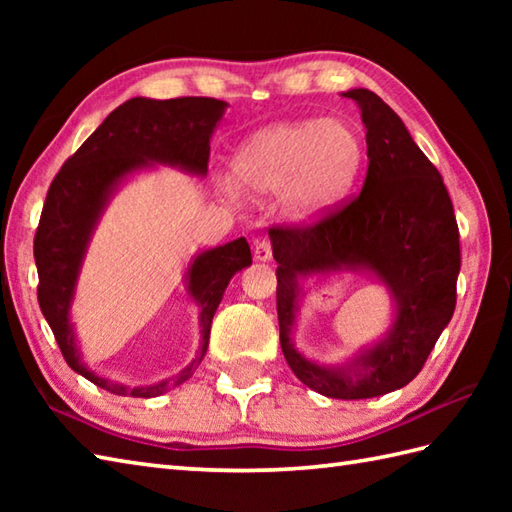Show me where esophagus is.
Here are the masks:
<instances>
[{
    "label": "esophagus",
    "instance_id": "34e87169",
    "mask_svg": "<svg viewBox=\"0 0 512 512\" xmlns=\"http://www.w3.org/2000/svg\"><path fill=\"white\" fill-rule=\"evenodd\" d=\"M255 259L257 262H270L273 259V248H270V242H266V239L255 246Z\"/></svg>",
    "mask_w": 512,
    "mask_h": 512
}]
</instances>
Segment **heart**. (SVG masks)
<instances>
[{"instance_id": "heart-1", "label": "heart", "mask_w": 512, "mask_h": 512, "mask_svg": "<svg viewBox=\"0 0 512 512\" xmlns=\"http://www.w3.org/2000/svg\"><path fill=\"white\" fill-rule=\"evenodd\" d=\"M365 143L341 118L279 123L250 136L231 169L239 189L279 194L292 224H314L339 209L361 176Z\"/></svg>"}]
</instances>
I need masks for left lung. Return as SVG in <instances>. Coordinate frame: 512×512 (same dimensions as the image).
<instances>
[{
    "label": "left lung",
    "instance_id": "8db88e82",
    "mask_svg": "<svg viewBox=\"0 0 512 512\" xmlns=\"http://www.w3.org/2000/svg\"><path fill=\"white\" fill-rule=\"evenodd\" d=\"M361 110L367 129L363 191L308 228H270L277 266L279 341L292 372L321 396L376 398L409 385L455 310L460 233L438 169L413 143L400 116L365 88L343 92ZM358 272L390 292L395 321L372 346L345 364L323 366L294 347L302 281Z\"/></svg>",
    "mask_w": 512,
    "mask_h": 512
}]
</instances>
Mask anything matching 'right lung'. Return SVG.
<instances>
[{"mask_svg": "<svg viewBox=\"0 0 512 512\" xmlns=\"http://www.w3.org/2000/svg\"><path fill=\"white\" fill-rule=\"evenodd\" d=\"M226 103L204 96L156 101L129 99L96 127L52 180L35 235L39 273V308L57 339L61 354L76 374L116 396L156 398L191 378L209 347L213 314L228 281L253 264L244 237L193 255L184 284L200 310V354L176 376L154 385L127 387L103 378L83 363L70 317L76 284L88 255L92 235L107 204L134 173L156 165L176 167L204 178L209 171L211 136L226 112Z\"/></svg>", "mask_w": 512, "mask_h": 512, "instance_id": "obj_1", "label": "right lung"}]
</instances>
